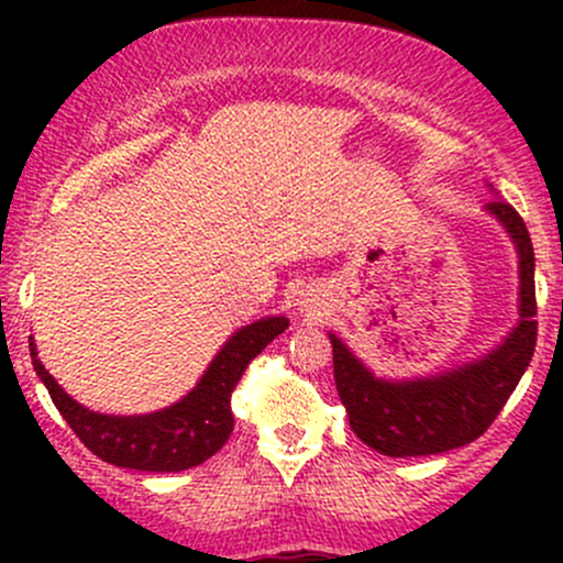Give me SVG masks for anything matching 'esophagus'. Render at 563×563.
I'll return each mask as SVG.
<instances>
[{"label": "esophagus", "mask_w": 563, "mask_h": 563, "mask_svg": "<svg viewBox=\"0 0 563 563\" xmlns=\"http://www.w3.org/2000/svg\"><path fill=\"white\" fill-rule=\"evenodd\" d=\"M302 313L318 316V313H321V305H318L316 299H308V302H302Z\"/></svg>", "instance_id": "1"}]
</instances>
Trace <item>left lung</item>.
<instances>
[{"instance_id":"left-lung-1","label":"left lung","mask_w":563,"mask_h":563,"mask_svg":"<svg viewBox=\"0 0 563 563\" xmlns=\"http://www.w3.org/2000/svg\"><path fill=\"white\" fill-rule=\"evenodd\" d=\"M504 225L518 253V323L476 360L413 378H382L334 332V384L349 424L362 444L387 457H419L457 450L479 439L523 378L537 345L533 247L515 207L493 198L485 207Z\"/></svg>"}]
</instances>
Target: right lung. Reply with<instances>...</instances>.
I'll list each match as a JSON object with an SVG mask.
<instances>
[{
	"label": "right lung",
	"instance_id": "obj_1",
	"mask_svg": "<svg viewBox=\"0 0 563 563\" xmlns=\"http://www.w3.org/2000/svg\"><path fill=\"white\" fill-rule=\"evenodd\" d=\"M286 329V316H266L240 327L185 397L161 411L130 413V417L92 411L73 400L37 360V345L32 338L30 351L40 382L45 384L54 406L89 452L119 468L172 474V471L201 465L214 452L223 450L234 430L231 391L240 384L250 362Z\"/></svg>",
	"mask_w": 563,
	"mask_h": 563
}]
</instances>
